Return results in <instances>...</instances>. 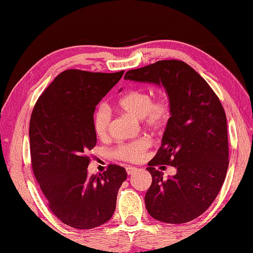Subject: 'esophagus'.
Segmentation results:
<instances>
[{
  "label": "esophagus",
  "instance_id": "34e87169",
  "mask_svg": "<svg viewBox=\"0 0 253 253\" xmlns=\"http://www.w3.org/2000/svg\"><path fill=\"white\" fill-rule=\"evenodd\" d=\"M126 171L128 174H132L137 171V168L136 167H131V166H127L126 167Z\"/></svg>",
  "mask_w": 253,
  "mask_h": 253
}]
</instances>
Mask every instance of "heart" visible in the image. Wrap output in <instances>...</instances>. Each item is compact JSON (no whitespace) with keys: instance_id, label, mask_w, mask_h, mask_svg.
I'll return each mask as SVG.
<instances>
[{"instance_id":"b5f03b06","label":"heart","mask_w":253,"mask_h":253,"mask_svg":"<svg viewBox=\"0 0 253 253\" xmlns=\"http://www.w3.org/2000/svg\"><path fill=\"white\" fill-rule=\"evenodd\" d=\"M118 107L141 119L144 126L154 132L163 131L171 118V100L166 91H162L151 98L148 90L136 88L127 91L118 99ZM112 124V113L106 105H99L93 114V128L99 138H106L109 135ZM151 140L146 137L122 142L112 150L115 159L127 163H139L150 148Z\"/></svg>"}]
</instances>
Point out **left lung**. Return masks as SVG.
Instances as JSON below:
<instances>
[{
  "label": "left lung",
  "instance_id": "1",
  "mask_svg": "<svg viewBox=\"0 0 253 253\" xmlns=\"http://www.w3.org/2000/svg\"><path fill=\"white\" fill-rule=\"evenodd\" d=\"M124 79L163 85L170 97V122L147 167L153 181L145 204L159 221L189 222L209 208L226 178L229 145L222 104L208 83L178 59L130 70ZM166 164L177 173L164 179L157 167L164 169Z\"/></svg>",
  "mask_w": 253,
  "mask_h": 253
}]
</instances>
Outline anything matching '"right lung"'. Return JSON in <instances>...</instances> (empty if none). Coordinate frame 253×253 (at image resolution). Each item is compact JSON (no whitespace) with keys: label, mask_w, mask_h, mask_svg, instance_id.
<instances>
[{"label":"right lung","mask_w":253,"mask_h":253,"mask_svg":"<svg viewBox=\"0 0 253 253\" xmlns=\"http://www.w3.org/2000/svg\"><path fill=\"white\" fill-rule=\"evenodd\" d=\"M123 74L64 71L40 96L31 115L34 176L49 210L72 228L93 229L107 222L127 178L125 168L118 165H108L103 173L87 174L88 151L97 141L95 107Z\"/></svg>","instance_id":"obj_1"}]
</instances>
